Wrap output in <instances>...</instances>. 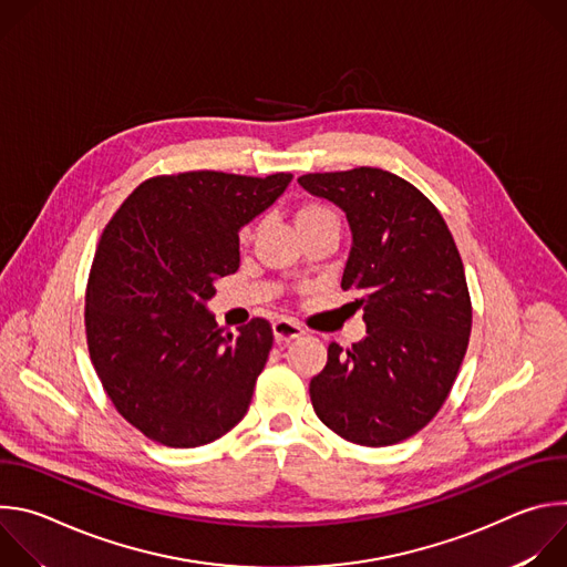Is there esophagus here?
<instances>
[{"label":"esophagus","instance_id":"obj_1","mask_svg":"<svg viewBox=\"0 0 567 567\" xmlns=\"http://www.w3.org/2000/svg\"><path fill=\"white\" fill-rule=\"evenodd\" d=\"M302 334V328L296 326L293 320H287V318H280L274 322V337H276V343H289L293 339H298Z\"/></svg>","mask_w":567,"mask_h":567}]
</instances>
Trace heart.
<instances>
[{
	"label": "heart",
	"mask_w": 567,
	"mask_h": 567,
	"mask_svg": "<svg viewBox=\"0 0 567 567\" xmlns=\"http://www.w3.org/2000/svg\"><path fill=\"white\" fill-rule=\"evenodd\" d=\"M296 226L300 233L313 230V228H339V215L337 210L326 204V202H318V199H307L296 208ZM254 239V228L245 226L239 230V245L247 247L251 245Z\"/></svg>",
	"instance_id": "1"
}]
</instances>
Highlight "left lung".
Returning a JSON list of instances; mask_svg holds the SVG:
<instances>
[{"instance_id": "1", "label": "left lung", "mask_w": 567, "mask_h": 567, "mask_svg": "<svg viewBox=\"0 0 567 567\" xmlns=\"http://www.w3.org/2000/svg\"><path fill=\"white\" fill-rule=\"evenodd\" d=\"M298 184L337 204L352 249L343 291L363 309L365 339L328 348L309 383L318 420L348 442L390 446L422 431L446 401L471 334L462 258L440 210L381 168L311 173Z\"/></svg>"}]
</instances>
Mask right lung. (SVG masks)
I'll return each mask as SVG.
<instances>
[{
  "label": "right lung",
  "instance_id": "1",
  "mask_svg": "<svg viewBox=\"0 0 567 567\" xmlns=\"http://www.w3.org/2000/svg\"><path fill=\"white\" fill-rule=\"evenodd\" d=\"M291 177H152L105 226L87 280V346L116 411L145 437L195 449L247 415L271 326L254 318L230 334L206 302L239 267V228Z\"/></svg>",
  "mask_w": 567,
  "mask_h": 567
}]
</instances>
